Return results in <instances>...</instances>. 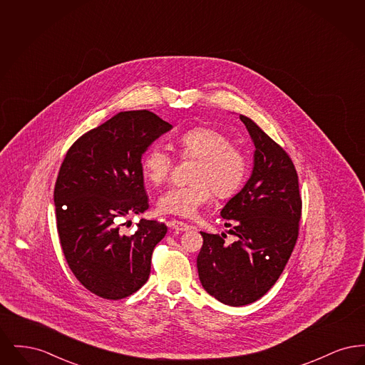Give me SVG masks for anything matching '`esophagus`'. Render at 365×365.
<instances>
[{"mask_svg": "<svg viewBox=\"0 0 365 365\" xmlns=\"http://www.w3.org/2000/svg\"><path fill=\"white\" fill-rule=\"evenodd\" d=\"M170 227L176 231V232H182V231H187V230H190L191 226L189 225H186V223H183V222H179V220H171L170 222Z\"/></svg>", "mask_w": 365, "mask_h": 365, "instance_id": "obj_1", "label": "esophagus"}]
</instances>
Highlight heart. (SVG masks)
Returning <instances> with one entry per match:
<instances>
[{
  "label": "heart",
  "mask_w": 365,
  "mask_h": 365,
  "mask_svg": "<svg viewBox=\"0 0 365 365\" xmlns=\"http://www.w3.org/2000/svg\"><path fill=\"white\" fill-rule=\"evenodd\" d=\"M176 145L183 158L197 160L191 174L192 183L164 191L157 200L160 212L194 217L210 198L212 191L217 198H228L241 189L247 174V161L223 133L195 127L183 133ZM140 168L148 182L161 185L173 170V157L155 145L142 157Z\"/></svg>",
  "instance_id": "1"
}]
</instances>
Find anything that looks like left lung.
<instances>
[{"instance_id":"8db88e82","label":"left lung","mask_w":365,"mask_h":365,"mask_svg":"<svg viewBox=\"0 0 365 365\" xmlns=\"http://www.w3.org/2000/svg\"><path fill=\"white\" fill-rule=\"evenodd\" d=\"M240 119L255 145L253 170L220 212L238 241L226 245L220 235L201 232L197 257L202 287L230 307L252 304L275 284L294 249L302 208L292 158L250 118Z\"/></svg>"}]
</instances>
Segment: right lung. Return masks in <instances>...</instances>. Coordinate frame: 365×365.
Wrapping results in <instances>:
<instances>
[{
  "mask_svg": "<svg viewBox=\"0 0 365 365\" xmlns=\"http://www.w3.org/2000/svg\"><path fill=\"white\" fill-rule=\"evenodd\" d=\"M171 128L146 109L119 112L78 139L60 167L54 207L63 253L76 279L105 299L146 283L153 249L167 234L164 223L140 219L137 232L124 235L116 220L149 208L140 160Z\"/></svg>",
  "mask_w": 365,
  "mask_h": 365,
  "instance_id": "obj_1",
  "label": "right lung"
}]
</instances>
